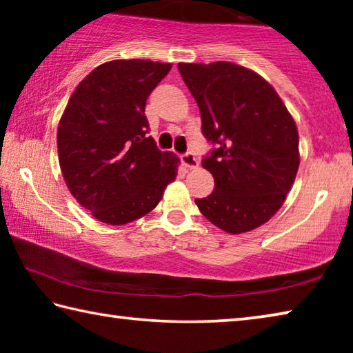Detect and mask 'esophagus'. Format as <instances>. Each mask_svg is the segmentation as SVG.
<instances>
[{"instance_id": "34e87169", "label": "esophagus", "mask_w": 353, "mask_h": 353, "mask_svg": "<svg viewBox=\"0 0 353 353\" xmlns=\"http://www.w3.org/2000/svg\"><path fill=\"white\" fill-rule=\"evenodd\" d=\"M181 160H182V163H183L185 168H188V170H196L199 166V160L196 159V155L193 152L183 154L182 157H181Z\"/></svg>"}]
</instances>
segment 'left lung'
Returning <instances> with one entry per match:
<instances>
[{
    "label": "left lung",
    "mask_w": 353,
    "mask_h": 353,
    "mask_svg": "<svg viewBox=\"0 0 353 353\" xmlns=\"http://www.w3.org/2000/svg\"><path fill=\"white\" fill-rule=\"evenodd\" d=\"M198 103L202 134L216 148L202 160L214 190L194 199L227 234L254 230L283 205L299 170V134L270 82L232 62L179 63Z\"/></svg>",
    "instance_id": "obj_1"
}]
</instances>
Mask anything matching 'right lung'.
<instances>
[{
  "label": "right lung",
  "instance_id": "1",
  "mask_svg": "<svg viewBox=\"0 0 353 353\" xmlns=\"http://www.w3.org/2000/svg\"><path fill=\"white\" fill-rule=\"evenodd\" d=\"M171 63L119 59L94 68L71 94L57 129L62 176L74 199L101 223L145 216L177 176L179 159L162 152L145 115L146 99Z\"/></svg>",
  "mask_w": 353,
  "mask_h": 353
}]
</instances>
